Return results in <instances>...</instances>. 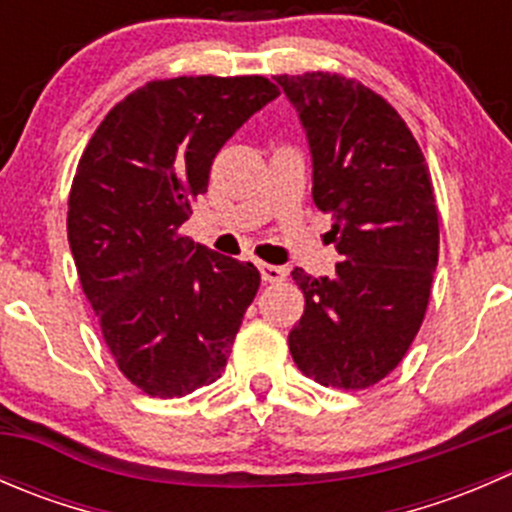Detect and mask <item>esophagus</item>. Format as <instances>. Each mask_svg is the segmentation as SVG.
<instances>
[{
    "instance_id": "34e87169",
    "label": "esophagus",
    "mask_w": 512,
    "mask_h": 512,
    "mask_svg": "<svg viewBox=\"0 0 512 512\" xmlns=\"http://www.w3.org/2000/svg\"><path fill=\"white\" fill-rule=\"evenodd\" d=\"M260 272H262V280L270 282V285H277V282H285V277H287L285 267L265 265V262H262V265H260Z\"/></svg>"
}]
</instances>
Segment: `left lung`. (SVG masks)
Segmentation results:
<instances>
[{
  "instance_id": "obj_1",
  "label": "left lung",
  "mask_w": 512,
  "mask_h": 512,
  "mask_svg": "<svg viewBox=\"0 0 512 512\" xmlns=\"http://www.w3.org/2000/svg\"><path fill=\"white\" fill-rule=\"evenodd\" d=\"M312 148V198L332 213L337 275L294 267L304 314L289 352L322 386L361 391L399 366L421 329L438 265V208L414 133L361 81L329 71L275 76Z\"/></svg>"
}]
</instances>
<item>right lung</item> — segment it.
I'll list each match as a JSON object with an SVG mask.
<instances>
[{
  "mask_svg": "<svg viewBox=\"0 0 512 512\" xmlns=\"http://www.w3.org/2000/svg\"><path fill=\"white\" fill-rule=\"evenodd\" d=\"M280 89L265 76H178L131 91L84 148L69 193L71 255L121 374L175 399L223 374L260 289L252 262L188 240L227 138Z\"/></svg>",
  "mask_w": 512,
  "mask_h": 512,
  "instance_id": "obj_1",
  "label": "right lung"
}]
</instances>
